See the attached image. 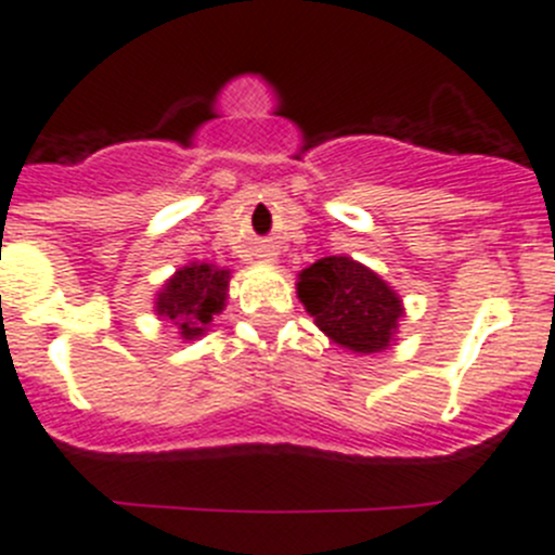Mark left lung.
<instances>
[{"label": "left lung", "instance_id": "8db88e82", "mask_svg": "<svg viewBox=\"0 0 555 555\" xmlns=\"http://www.w3.org/2000/svg\"><path fill=\"white\" fill-rule=\"evenodd\" d=\"M298 298L318 328L353 353L389 348L403 318L398 293L351 257H323L298 273Z\"/></svg>", "mask_w": 555, "mask_h": 555}]
</instances>
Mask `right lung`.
I'll return each instance as SVG.
<instances>
[{"mask_svg": "<svg viewBox=\"0 0 555 555\" xmlns=\"http://www.w3.org/2000/svg\"><path fill=\"white\" fill-rule=\"evenodd\" d=\"M227 293L229 271L209 262H191L163 284L154 312L179 326L182 339H196L207 332L212 314L227 307Z\"/></svg>", "mask_w": 555, "mask_h": 555, "instance_id": "obj_1", "label": "right lung"}]
</instances>
